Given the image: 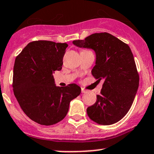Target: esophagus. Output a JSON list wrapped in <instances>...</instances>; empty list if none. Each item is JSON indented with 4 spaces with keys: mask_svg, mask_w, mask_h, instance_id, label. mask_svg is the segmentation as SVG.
<instances>
[{
    "mask_svg": "<svg viewBox=\"0 0 154 154\" xmlns=\"http://www.w3.org/2000/svg\"><path fill=\"white\" fill-rule=\"evenodd\" d=\"M82 93H86V90L85 89H84V88H82Z\"/></svg>",
    "mask_w": 154,
    "mask_h": 154,
    "instance_id": "obj_1",
    "label": "esophagus"
}]
</instances>
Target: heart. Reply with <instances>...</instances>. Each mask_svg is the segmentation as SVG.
<instances>
[{"label": "heart", "instance_id": "obj_1", "mask_svg": "<svg viewBox=\"0 0 154 154\" xmlns=\"http://www.w3.org/2000/svg\"><path fill=\"white\" fill-rule=\"evenodd\" d=\"M87 51V50H85V49H84V50H82V52H83V51Z\"/></svg>", "mask_w": 154, "mask_h": 154}]
</instances>
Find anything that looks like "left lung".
Here are the masks:
<instances>
[{
    "mask_svg": "<svg viewBox=\"0 0 154 154\" xmlns=\"http://www.w3.org/2000/svg\"><path fill=\"white\" fill-rule=\"evenodd\" d=\"M73 44L94 50L96 65L91 74L98 81L105 80L96 103L86 110L88 116L101 125L116 123L130 109L139 86V74L130 48L108 32L91 34Z\"/></svg>",
    "mask_w": 154,
    "mask_h": 154,
    "instance_id": "obj_1",
    "label": "left lung"
}]
</instances>
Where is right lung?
<instances>
[{"label": "right lung", "instance_id": "1", "mask_svg": "<svg viewBox=\"0 0 154 154\" xmlns=\"http://www.w3.org/2000/svg\"><path fill=\"white\" fill-rule=\"evenodd\" d=\"M68 45L50 41L29 43L17 56L12 86L20 107L31 120L45 126L66 116L70 101L82 89L75 84L57 87L53 73L62 69Z\"/></svg>", "mask_w": 154, "mask_h": 154}]
</instances>
